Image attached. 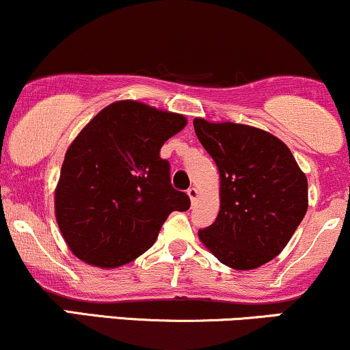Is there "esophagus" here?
Wrapping results in <instances>:
<instances>
[{
    "label": "esophagus",
    "mask_w": 350,
    "mask_h": 350,
    "mask_svg": "<svg viewBox=\"0 0 350 350\" xmlns=\"http://www.w3.org/2000/svg\"><path fill=\"white\" fill-rule=\"evenodd\" d=\"M187 196H189V199H191V204H193V202L197 200V197H199V189L189 187L187 189Z\"/></svg>",
    "instance_id": "obj_1"
}]
</instances>
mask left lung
<instances>
[{
    "label": "left lung",
    "instance_id": "1",
    "mask_svg": "<svg viewBox=\"0 0 350 350\" xmlns=\"http://www.w3.org/2000/svg\"><path fill=\"white\" fill-rule=\"evenodd\" d=\"M220 172V212L199 239L221 264L251 271L279 256L308 208V180L275 135L233 122L193 119Z\"/></svg>",
    "mask_w": 350,
    "mask_h": 350
}]
</instances>
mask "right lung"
I'll list each match as a JSON object with an SVG mask.
<instances>
[{"instance_id": "1", "label": "right lung", "mask_w": 350, "mask_h": 350, "mask_svg": "<svg viewBox=\"0 0 350 350\" xmlns=\"http://www.w3.org/2000/svg\"><path fill=\"white\" fill-rule=\"evenodd\" d=\"M187 125L183 113L125 99L109 104L66 150L55 187V218L70 251L116 269L157 241L171 212L191 200L171 186L164 142Z\"/></svg>"}]
</instances>
